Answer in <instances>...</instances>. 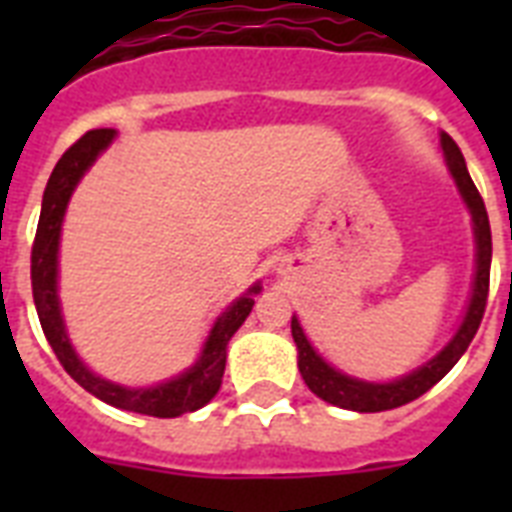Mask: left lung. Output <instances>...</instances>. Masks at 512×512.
Instances as JSON below:
<instances>
[{
  "label": "left lung",
  "instance_id": "1",
  "mask_svg": "<svg viewBox=\"0 0 512 512\" xmlns=\"http://www.w3.org/2000/svg\"><path fill=\"white\" fill-rule=\"evenodd\" d=\"M441 148H444L446 167H449L454 183H457V188L462 193V201L468 204L470 217H473V233H476V281H473V295H470L465 319H462L457 335L449 340V345L438 356L430 358L428 364L414 369L412 374H406V377L393 382H364L337 372L335 366H329L313 350V345L305 337L303 327H300V321L292 316V337L297 342V366H300V374H303L305 385L316 396L324 398L327 404L350 409V412H385V409H396V406L409 404L414 398H420L422 393H428L460 361V356L468 350V345L476 337L478 327H481V319H484L486 311V297H489L492 228H489V215H486L484 199H481L476 183L468 175L462 151L446 132H441Z\"/></svg>",
  "mask_w": 512,
  "mask_h": 512
}]
</instances>
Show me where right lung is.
I'll return each instance as SVG.
<instances>
[{
  "label": "right lung",
  "mask_w": 512,
  "mask_h": 512,
  "mask_svg": "<svg viewBox=\"0 0 512 512\" xmlns=\"http://www.w3.org/2000/svg\"><path fill=\"white\" fill-rule=\"evenodd\" d=\"M116 138L114 130H90L87 135L76 140L66 154L55 164L47 188L42 196V215L36 225V239L31 247V289H34V305L39 313V324L44 329V337L55 350V356L63 364L71 377L82 385L87 393H92L100 401L127 409V412L148 414V417H180V414L196 412L204 404H209L220 390L225 372V348L228 340L236 335V329L244 324V319L255 305V295L260 292V284L249 287L247 295H241L236 303L225 308V313L215 321L209 332L199 361L177 374L172 380L159 382L154 388H124L116 382H108L98 374H92L87 366L79 361L74 345L66 335V324L60 316L58 300V244L60 225L66 215L68 199L74 193L76 183L92 167L108 148V143Z\"/></svg>",
  "instance_id": "obj_1"
}]
</instances>
